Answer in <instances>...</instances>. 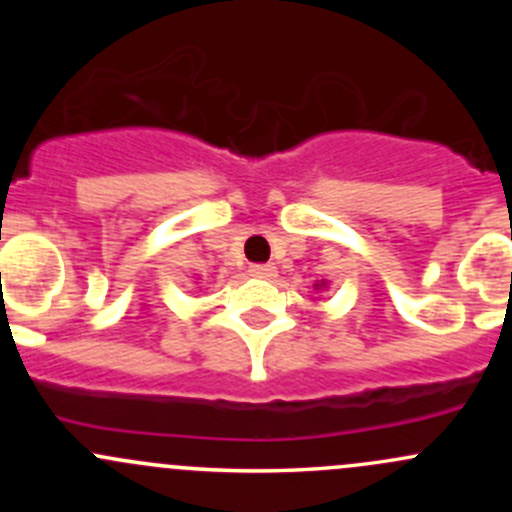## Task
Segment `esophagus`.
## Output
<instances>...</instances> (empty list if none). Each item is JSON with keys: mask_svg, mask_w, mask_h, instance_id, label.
Returning a JSON list of instances; mask_svg holds the SVG:
<instances>
[{"mask_svg": "<svg viewBox=\"0 0 512 512\" xmlns=\"http://www.w3.org/2000/svg\"><path fill=\"white\" fill-rule=\"evenodd\" d=\"M250 275L255 277V280H272V277H277V267H272V265H252L250 267Z\"/></svg>", "mask_w": 512, "mask_h": 512, "instance_id": "esophagus-1", "label": "esophagus"}]
</instances>
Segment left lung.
Masks as SVG:
<instances>
[{"instance_id":"8db88e82","label":"left lung","mask_w":512,"mask_h":512,"mask_svg":"<svg viewBox=\"0 0 512 512\" xmlns=\"http://www.w3.org/2000/svg\"><path fill=\"white\" fill-rule=\"evenodd\" d=\"M327 287H329L327 280H322V282H317V285H314V289H327Z\"/></svg>"}]
</instances>
